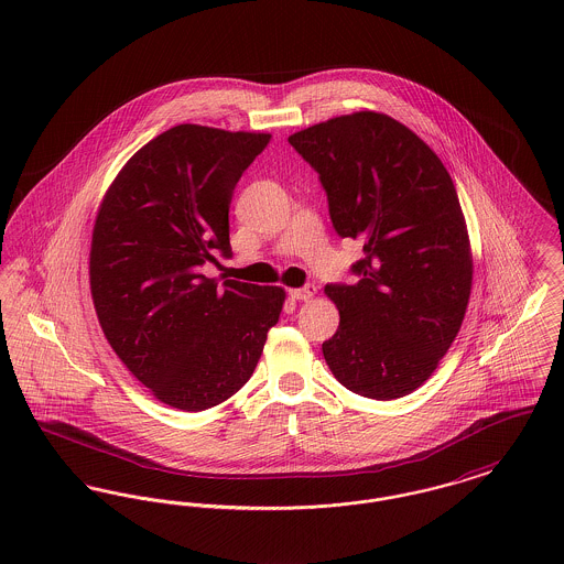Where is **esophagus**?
Returning a JSON list of instances; mask_svg holds the SVG:
<instances>
[{
    "label": "esophagus",
    "instance_id": "obj_1",
    "mask_svg": "<svg viewBox=\"0 0 564 564\" xmlns=\"http://www.w3.org/2000/svg\"><path fill=\"white\" fill-rule=\"evenodd\" d=\"M290 296L294 301H308L315 296V285H304V288H296V290H290Z\"/></svg>",
    "mask_w": 564,
    "mask_h": 564
}]
</instances>
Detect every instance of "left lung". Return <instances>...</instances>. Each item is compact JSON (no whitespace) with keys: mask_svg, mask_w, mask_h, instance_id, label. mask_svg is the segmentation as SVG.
<instances>
[{"mask_svg":"<svg viewBox=\"0 0 564 564\" xmlns=\"http://www.w3.org/2000/svg\"><path fill=\"white\" fill-rule=\"evenodd\" d=\"M288 141L319 174L335 231L365 253L351 263L354 285L324 288L341 315L324 358L360 397H403L455 341L473 290L455 184L434 150L384 113L333 118Z\"/></svg>","mask_w":564,"mask_h":564,"instance_id":"left-lung-1","label":"left lung"}]
</instances>
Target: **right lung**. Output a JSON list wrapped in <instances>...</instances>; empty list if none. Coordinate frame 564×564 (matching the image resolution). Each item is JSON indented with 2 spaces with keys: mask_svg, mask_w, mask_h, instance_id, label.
<instances>
[{
  "mask_svg": "<svg viewBox=\"0 0 564 564\" xmlns=\"http://www.w3.org/2000/svg\"><path fill=\"white\" fill-rule=\"evenodd\" d=\"M268 132L180 124L145 143L109 186L91 234L100 328L130 373L184 412L229 399L253 376L285 292L208 279L231 258L229 204Z\"/></svg>",
  "mask_w": 564,
  "mask_h": 564,
  "instance_id": "1",
  "label": "right lung"
}]
</instances>
